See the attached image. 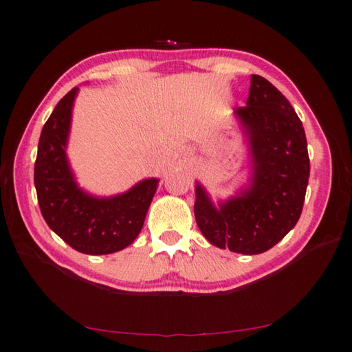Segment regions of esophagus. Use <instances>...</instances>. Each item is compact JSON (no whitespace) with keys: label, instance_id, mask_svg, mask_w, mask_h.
<instances>
[{"label":"esophagus","instance_id":"obj_1","mask_svg":"<svg viewBox=\"0 0 352 352\" xmlns=\"http://www.w3.org/2000/svg\"><path fill=\"white\" fill-rule=\"evenodd\" d=\"M190 155H191V152H190V151H186V152H185V156H190Z\"/></svg>","mask_w":352,"mask_h":352}]
</instances>
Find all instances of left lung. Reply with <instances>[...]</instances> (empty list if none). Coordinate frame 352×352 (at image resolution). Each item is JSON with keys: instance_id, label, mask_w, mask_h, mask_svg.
<instances>
[{"instance_id": "8db88e82", "label": "left lung", "mask_w": 352, "mask_h": 352, "mask_svg": "<svg viewBox=\"0 0 352 352\" xmlns=\"http://www.w3.org/2000/svg\"><path fill=\"white\" fill-rule=\"evenodd\" d=\"M233 116L248 144V182L217 205L196 182L194 215L212 245L259 254L300 220L310 175L306 132L289 100L259 75H252L247 104Z\"/></svg>"}]
</instances>
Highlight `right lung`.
Instances as JSON below:
<instances>
[{
  "mask_svg": "<svg viewBox=\"0 0 352 352\" xmlns=\"http://www.w3.org/2000/svg\"><path fill=\"white\" fill-rule=\"evenodd\" d=\"M78 87L70 90L43 124L34 164V185L46 224L76 252L110 254L135 241L160 179L149 177L111 197L78 185L67 160V140Z\"/></svg>",
  "mask_w": 352,
  "mask_h": 352,
  "instance_id": "right-lung-1",
  "label": "right lung"
}]
</instances>
